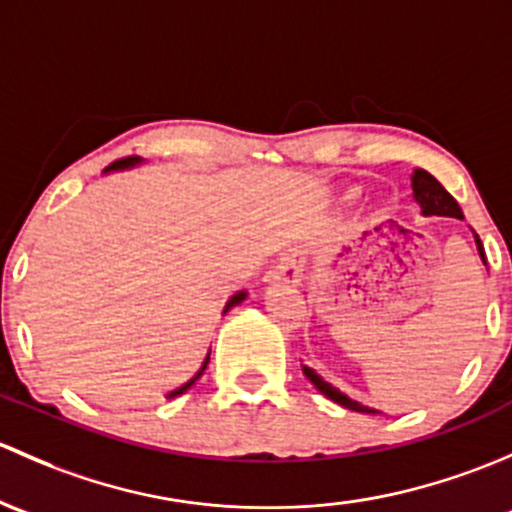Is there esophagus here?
<instances>
[{
  "instance_id": "esophagus-1",
  "label": "esophagus",
  "mask_w": 512,
  "mask_h": 512,
  "mask_svg": "<svg viewBox=\"0 0 512 512\" xmlns=\"http://www.w3.org/2000/svg\"><path fill=\"white\" fill-rule=\"evenodd\" d=\"M271 278L273 281L283 283H300V278H303V256H300V251H288V254H283L281 261L273 266Z\"/></svg>"
}]
</instances>
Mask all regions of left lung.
<instances>
[{"mask_svg": "<svg viewBox=\"0 0 512 512\" xmlns=\"http://www.w3.org/2000/svg\"><path fill=\"white\" fill-rule=\"evenodd\" d=\"M412 189H414L416 204L421 207V214H424V217L463 219V212H461V207H458L456 199H453L451 194L441 187L439 179H436L434 175H429L426 170H414ZM476 246H478V254H481V258H483V263H486V254H483V244H481V239H478V234H476ZM303 372H305V377L313 382V387L318 389L320 394H325L328 399H333V402L340 404V407L352 409V412H360V414H377V409L362 407L360 402H352L347 394H342L340 389L333 387V384L325 382V379L320 377V374H315V370H310V367H303Z\"/></svg>", "mask_w": 512, "mask_h": 512, "instance_id": "obj_1", "label": "left lung"}]
</instances>
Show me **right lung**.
<instances>
[{
	"label": "right lung",
	"mask_w": 512,
	"mask_h": 512,
	"mask_svg": "<svg viewBox=\"0 0 512 512\" xmlns=\"http://www.w3.org/2000/svg\"><path fill=\"white\" fill-rule=\"evenodd\" d=\"M140 157H123V160H115L113 162V165H110L108 167V170H105V172H110V170H125V167H135V165H140ZM246 298V291H239V293H234V295H231V298H229V303H226V308H224V313H226V310H229V308H234V305H239L241 303V300H244ZM207 365H209V352H207V360H204V365L202 367H199V372L197 374H194V377L192 379H189V382H184L182 384V387H177V389H172V392L170 394H167V397H179V394H184V392H187V389L189 387H192V384L194 382H197V379L199 377H202V374H204V370H207Z\"/></svg>",
	"instance_id": "obj_1"
}]
</instances>
